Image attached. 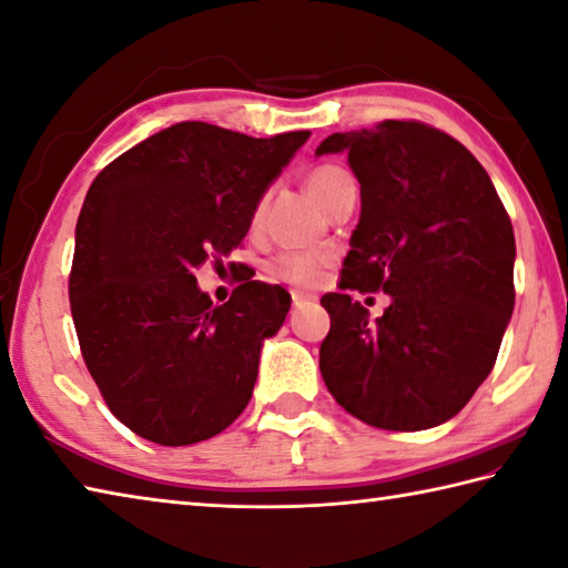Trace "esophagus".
Returning a JSON list of instances; mask_svg holds the SVG:
<instances>
[{
    "mask_svg": "<svg viewBox=\"0 0 568 568\" xmlns=\"http://www.w3.org/2000/svg\"><path fill=\"white\" fill-rule=\"evenodd\" d=\"M293 297V307H300V305H307V303H315V295H307V293H300V291H293L291 293Z\"/></svg>",
    "mask_w": 568,
    "mask_h": 568,
    "instance_id": "34e87169",
    "label": "esophagus"
}]
</instances>
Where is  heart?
<instances>
[{
	"mask_svg": "<svg viewBox=\"0 0 568 568\" xmlns=\"http://www.w3.org/2000/svg\"><path fill=\"white\" fill-rule=\"evenodd\" d=\"M347 182H354L347 170H342V166H337V164H320L307 174L305 186H307L310 196H313L322 209H327V204L332 202V196H335L339 192V186L347 184ZM265 204H268V194H263L251 211V226L253 229L261 226ZM327 268H329V255H325V253L287 251V253L277 255V258L271 263V273L277 277V281L291 283L295 287H315V285H320L322 275H325Z\"/></svg>",
	"mask_w": 568,
	"mask_h": 568,
	"instance_id": "heart-1",
	"label": "heart"
}]
</instances>
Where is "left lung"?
Here are the masks:
<instances>
[{"label": "left lung", "mask_w": 568, "mask_h": 568, "mask_svg": "<svg viewBox=\"0 0 568 568\" xmlns=\"http://www.w3.org/2000/svg\"><path fill=\"white\" fill-rule=\"evenodd\" d=\"M362 216L339 287L322 295L329 332L320 372L337 404L374 428L446 424L493 372L515 310V231L485 166L418 120L335 132ZM347 290L393 295L368 320Z\"/></svg>", "instance_id": "obj_1"}]
</instances>
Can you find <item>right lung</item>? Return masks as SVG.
Here are the masks:
<instances>
[{
  "label": "right lung",
  "instance_id": "obj_1",
  "mask_svg": "<svg viewBox=\"0 0 568 568\" xmlns=\"http://www.w3.org/2000/svg\"><path fill=\"white\" fill-rule=\"evenodd\" d=\"M307 130L248 138L176 122L100 172L75 224L69 277L83 362L113 416L160 446H192L248 406L281 287L243 277L229 303L194 271L239 246L251 211Z\"/></svg>",
  "mask_w": 568,
  "mask_h": 568
}]
</instances>
